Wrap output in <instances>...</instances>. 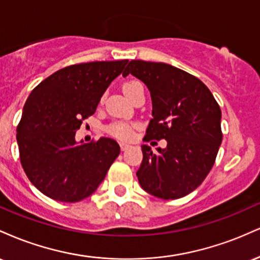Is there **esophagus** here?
Wrapping results in <instances>:
<instances>
[{
	"label": "esophagus",
	"instance_id": "esophagus-1",
	"mask_svg": "<svg viewBox=\"0 0 260 260\" xmlns=\"http://www.w3.org/2000/svg\"><path fill=\"white\" fill-rule=\"evenodd\" d=\"M120 148H121L122 151H126V150H128V149L131 148V145L129 144H126V143H120Z\"/></svg>",
	"mask_w": 260,
	"mask_h": 260
}]
</instances>
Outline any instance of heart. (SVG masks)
Segmentation results:
<instances>
[{
  "label": "heart",
  "mask_w": 260,
  "mask_h": 260,
  "mask_svg": "<svg viewBox=\"0 0 260 260\" xmlns=\"http://www.w3.org/2000/svg\"><path fill=\"white\" fill-rule=\"evenodd\" d=\"M142 86V83L137 82V80H129V82L124 83L123 84V91L128 98H131V95L133 94L134 90L137 88ZM107 134H110L111 137L121 139V140H129L133 137L134 132V126L133 124L128 123V122L118 121V122H112L109 126L106 127Z\"/></svg>",
  "instance_id": "heart-1"
}]
</instances>
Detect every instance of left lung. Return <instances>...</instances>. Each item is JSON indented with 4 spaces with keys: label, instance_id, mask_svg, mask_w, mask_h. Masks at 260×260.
<instances>
[{
    "label": "left lung",
    "instance_id": "8db88e82",
    "mask_svg": "<svg viewBox=\"0 0 260 260\" xmlns=\"http://www.w3.org/2000/svg\"><path fill=\"white\" fill-rule=\"evenodd\" d=\"M129 73L148 86L153 101L143 140L168 142L155 154L142 145L140 186L157 198H182L201 186L215 162L222 140L219 104L201 79L171 64L134 59L123 77Z\"/></svg>",
    "mask_w": 260,
    "mask_h": 260
}]
</instances>
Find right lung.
Listing matches in <instances>:
<instances>
[{"label":"right lung","mask_w":260,"mask_h":260,"mask_svg":"<svg viewBox=\"0 0 260 260\" xmlns=\"http://www.w3.org/2000/svg\"><path fill=\"white\" fill-rule=\"evenodd\" d=\"M127 63L122 59L68 66L29 95L17 142L23 170L43 194L58 202H80L104 181L120 145L104 137L78 144L74 137Z\"/></svg>","instance_id":"add662e5"}]
</instances>
